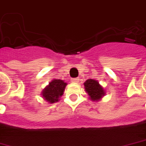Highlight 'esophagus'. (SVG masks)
<instances>
[{
    "label": "esophagus",
    "mask_w": 146,
    "mask_h": 146,
    "mask_svg": "<svg viewBox=\"0 0 146 146\" xmlns=\"http://www.w3.org/2000/svg\"><path fill=\"white\" fill-rule=\"evenodd\" d=\"M72 82H79V78H72Z\"/></svg>",
    "instance_id": "esophagus-1"
}]
</instances>
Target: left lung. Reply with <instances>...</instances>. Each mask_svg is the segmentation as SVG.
Returning a JSON list of instances; mask_svg holds the SVG:
<instances>
[{"label": "left lung", "instance_id": "left-lung-1", "mask_svg": "<svg viewBox=\"0 0 146 146\" xmlns=\"http://www.w3.org/2000/svg\"><path fill=\"white\" fill-rule=\"evenodd\" d=\"M85 91L88 93L89 99L92 101H99L105 95L104 88L100 85L98 81L88 79L84 83Z\"/></svg>", "mask_w": 146, "mask_h": 146}]
</instances>
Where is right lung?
I'll use <instances>...</instances> for the list:
<instances>
[{"mask_svg":"<svg viewBox=\"0 0 146 146\" xmlns=\"http://www.w3.org/2000/svg\"><path fill=\"white\" fill-rule=\"evenodd\" d=\"M67 83L60 79H54L42 90V97L50 104L59 101V98L63 95Z\"/></svg>","mask_w":146,"mask_h":146,"instance_id":"1","label":"right lung"}]
</instances>
